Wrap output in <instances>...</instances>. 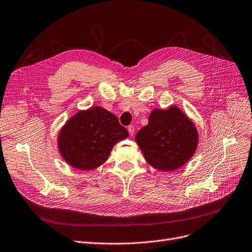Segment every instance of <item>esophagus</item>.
Listing matches in <instances>:
<instances>
[{"label": "esophagus", "mask_w": 252, "mask_h": 252, "mask_svg": "<svg viewBox=\"0 0 252 252\" xmlns=\"http://www.w3.org/2000/svg\"><path fill=\"white\" fill-rule=\"evenodd\" d=\"M127 130H128V133H129V136H134V133H135V127H134V126H127Z\"/></svg>", "instance_id": "34e87169"}]
</instances>
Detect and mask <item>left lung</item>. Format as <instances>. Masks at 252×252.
Segmentation results:
<instances>
[{"label":"left lung","instance_id":"1","mask_svg":"<svg viewBox=\"0 0 252 252\" xmlns=\"http://www.w3.org/2000/svg\"><path fill=\"white\" fill-rule=\"evenodd\" d=\"M136 142L147 162L159 171L182 167L198 146V132L191 120L179 108L155 109L148 125L136 135Z\"/></svg>","mask_w":252,"mask_h":252}]
</instances>
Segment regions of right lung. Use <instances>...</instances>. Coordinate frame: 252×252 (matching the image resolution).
<instances>
[{"label": "right lung", "mask_w": 252, "mask_h": 252, "mask_svg": "<svg viewBox=\"0 0 252 252\" xmlns=\"http://www.w3.org/2000/svg\"><path fill=\"white\" fill-rule=\"evenodd\" d=\"M128 136L117 117L95 106L72 116L58 138L62 157L73 168L90 171L101 166L117 142Z\"/></svg>", "instance_id": "add662e5"}]
</instances>
